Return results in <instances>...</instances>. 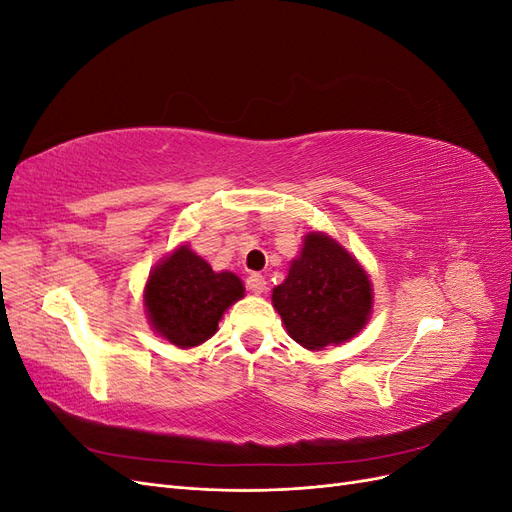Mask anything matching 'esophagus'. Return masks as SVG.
<instances>
[{"instance_id":"34e87169","label":"esophagus","mask_w":512,"mask_h":512,"mask_svg":"<svg viewBox=\"0 0 512 512\" xmlns=\"http://www.w3.org/2000/svg\"><path fill=\"white\" fill-rule=\"evenodd\" d=\"M247 288H250L254 294H262L267 290V280L260 273H252L247 277Z\"/></svg>"}]
</instances>
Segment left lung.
Segmentation results:
<instances>
[{
	"label": "left lung",
	"instance_id": "8db88e82",
	"mask_svg": "<svg viewBox=\"0 0 512 512\" xmlns=\"http://www.w3.org/2000/svg\"><path fill=\"white\" fill-rule=\"evenodd\" d=\"M294 342L307 350L344 344L371 314L374 290L365 269L324 232H307L284 284L271 294Z\"/></svg>",
	"mask_w": 512,
	"mask_h": 512
}]
</instances>
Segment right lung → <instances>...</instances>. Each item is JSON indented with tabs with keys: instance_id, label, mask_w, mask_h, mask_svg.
<instances>
[{
	"instance_id": "obj_1",
	"label": "right lung",
	"mask_w": 512,
	"mask_h": 512,
	"mask_svg": "<svg viewBox=\"0 0 512 512\" xmlns=\"http://www.w3.org/2000/svg\"><path fill=\"white\" fill-rule=\"evenodd\" d=\"M243 294L235 273H215L190 245H179L149 273L143 301L153 331L177 348H194L218 331L226 309Z\"/></svg>"
}]
</instances>
